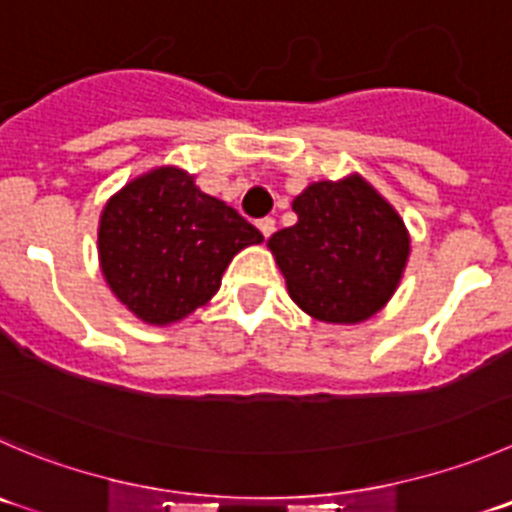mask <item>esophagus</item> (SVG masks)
Wrapping results in <instances>:
<instances>
[{
  "label": "esophagus",
  "instance_id": "34e87169",
  "mask_svg": "<svg viewBox=\"0 0 512 512\" xmlns=\"http://www.w3.org/2000/svg\"><path fill=\"white\" fill-rule=\"evenodd\" d=\"M259 231L264 233V238H269L271 233L276 231V221H274V218H261V221H259Z\"/></svg>",
  "mask_w": 512,
  "mask_h": 512
}]
</instances>
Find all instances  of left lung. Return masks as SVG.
Here are the masks:
<instances>
[{
	"label": "left lung",
	"mask_w": 512,
	"mask_h": 512,
	"mask_svg": "<svg viewBox=\"0 0 512 512\" xmlns=\"http://www.w3.org/2000/svg\"><path fill=\"white\" fill-rule=\"evenodd\" d=\"M299 221L269 238L291 299L329 324H359L397 289L410 256L399 213L359 175L311 183L291 203Z\"/></svg>",
	"instance_id": "left-lung-1"
}]
</instances>
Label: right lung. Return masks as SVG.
Here are the masks:
<instances>
[{
	"instance_id": "add662e5",
	"label": "right lung",
	"mask_w": 512,
	"mask_h": 512,
	"mask_svg": "<svg viewBox=\"0 0 512 512\" xmlns=\"http://www.w3.org/2000/svg\"><path fill=\"white\" fill-rule=\"evenodd\" d=\"M261 241L259 228L173 165L130 180L102 208L97 228L107 286L155 326L208 304L233 256Z\"/></svg>"
}]
</instances>
